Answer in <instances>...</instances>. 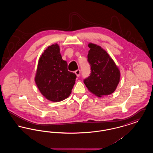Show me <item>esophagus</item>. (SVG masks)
Returning a JSON list of instances; mask_svg holds the SVG:
<instances>
[{
	"label": "esophagus",
	"mask_w": 153,
	"mask_h": 153,
	"mask_svg": "<svg viewBox=\"0 0 153 153\" xmlns=\"http://www.w3.org/2000/svg\"><path fill=\"white\" fill-rule=\"evenodd\" d=\"M74 73L76 74V76H77V77H79V76H80V73H81V71H80V69H78V70L76 71Z\"/></svg>",
	"instance_id": "esophagus-1"
}]
</instances>
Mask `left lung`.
<instances>
[{
  "label": "left lung",
  "instance_id": "8db88e82",
  "mask_svg": "<svg viewBox=\"0 0 153 153\" xmlns=\"http://www.w3.org/2000/svg\"><path fill=\"white\" fill-rule=\"evenodd\" d=\"M90 50L88 61L91 66L90 76L84 80L88 89L97 97L112 94L120 81L119 68L107 51L96 44H88Z\"/></svg>",
  "mask_w": 153,
  "mask_h": 153
}]
</instances>
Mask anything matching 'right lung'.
<instances>
[{
	"mask_svg": "<svg viewBox=\"0 0 153 153\" xmlns=\"http://www.w3.org/2000/svg\"><path fill=\"white\" fill-rule=\"evenodd\" d=\"M76 79V75L68 71L58 44L48 47L39 59L35 77L42 95L51 102L64 100L71 95Z\"/></svg>",
	"mask_w": 153,
	"mask_h": 153,
	"instance_id": "obj_1",
	"label": "right lung"
}]
</instances>
